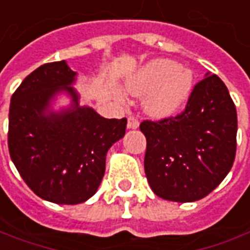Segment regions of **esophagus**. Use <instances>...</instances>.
Listing matches in <instances>:
<instances>
[{
	"label": "esophagus",
	"instance_id": "esophagus-1",
	"mask_svg": "<svg viewBox=\"0 0 250 250\" xmlns=\"http://www.w3.org/2000/svg\"><path fill=\"white\" fill-rule=\"evenodd\" d=\"M139 127V122L135 118H128L127 120V128H130V130H135V128H138Z\"/></svg>",
	"mask_w": 250,
	"mask_h": 250
}]
</instances>
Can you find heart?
<instances>
[{
	"instance_id": "heart-1",
	"label": "heart",
	"mask_w": 250,
	"mask_h": 250,
	"mask_svg": "<svg viewBox=\"0 0 250 250\" xmlns=\"http://www.w3.org/2000/svg\"><path fill=\"white\" fill-rule=\"evenodd\" d=\"M125 86L132 96L142 97V109L146 115L164 119L175 115L188 103L194 86V74L174 61L156 59L127 78Z\"/></svg>"
}]
</instances>
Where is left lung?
Instances as JSON below:
<instances>
[{
	"instance_id": "8db88e82",
	"label": "left lung",
	"mask_w": 250,
	"mask_h": 250,
	"mask_svg": "<svg viewBox=\"0 0 250 250\" xmlns=\"http://www.w3.org/2000/svg\"><path fill=\"white\" fill-rule=\"evenodd\" d=\"M145 174L156 196L193 203L230 172L237 147V111L218 75L197 83L186 109L160 122L145 120Z\"/></svg>"
}]
</instances>
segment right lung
Returning <instances> with one entry per match:
<instances>
[{
  "label": "right lung",
  "instance_id": "right-lung-1",
  "mask_svg": "<svg viewBox=\"0 0 250 250\" xmlns=\"http://www.w3.org/2000/svg\"><path fill=\"white\" fill-rule=\"evenodd\" d=\"M76 72L67 61L32 71L11 98L8 146L27 186L41 198L75 205L96 194L106 153L125 137L127 119H105L79 105ZM60 95L70 105L54 109Z\"/></svg>",
  "mask_w": 250,
  "mask_h": 250
}]
</instances>
